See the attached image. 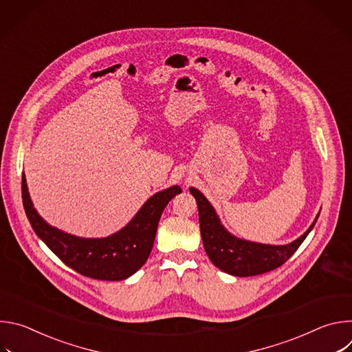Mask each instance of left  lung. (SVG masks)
<instances>
[{
	"instance_id": "1",
	"label": "left lung",
	"mask_w": 352,
	"mask_h": 352,
	"mask_svg": "<svg viewBox=\"0 0 352 352\" xmlns=\"http://www.w3.org/2000/svg\"><path fill=\"white\" fill-rule=\"evenodd\" d=\"M189 190L196 199L200 235H202L204 246L209 259L220 270L236 277L263 274L284 265L312 231L319 217L316 216L307 232L291 243L266 245L250 242L231 235L223 227L213 206L202 192H199L196 188H189Z\"/></svg>"
}]
</instances>
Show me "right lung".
I'll return each instance as SVG.
<instances>
[{
	"mask_svg": "<svg viewBox=\"0 0 352 352\" xmlns=\"http://www.w3.org/2000/svg\"><path fill=\"white\" fill-rule=\"evenodd\" d=\"M178 193V185L155 193L122 230L110 236L79 238L52 227L38 216L29 196L25 174L22 175L23 208L36 235L68 267L82 276L106 281L125 280L146 263L162 213Z\"/></svg>",
	"mask_w": 352,
	"mask_h": 352,
	"instance_id": "right-lung-1",
	"label": "right lung"
}]
</instances>
